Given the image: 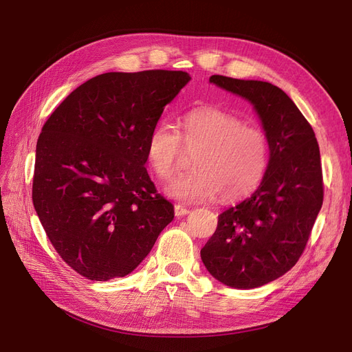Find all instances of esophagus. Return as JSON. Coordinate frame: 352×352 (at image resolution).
<instances>
[{
	"mask_svg": "<svg viewBox=\"0 0 352 352\" xmlns=\"http://www.w3.org/2000/svg\"><path fill=\"white\" fill-rule=\"evenodd\" d=\"M188 212H189V208L180 206V204L175 206V214H176V217H184V216L188 214Z\"/></svg>",
	"mask_w": 352,
	"mask_h": 352,
	"instance_id": "1",
	"label": "esophagus"
}]
</instances>
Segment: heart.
Listing matches in <instances>:
<instances>
[{
  "instance_id": "1",
  "label": "heart",
  "mask_w": 352,
  "mask_h": 352,
  "mask_svg": "<svg viewBox=\"0 0 352 352\" xmlns=\"http://www.w3.org/2000/svg\"><path fill=\"white\" fill-rule=\"evenodd\" d=\"M173 124H157L145 144L146 163L163 180L172 177L185 155L194 172L173 179L166 192L177 201L199 202L220 194L223 201L250 195L260 185L270 163L269 138L260 127L217 109H198Z\"/></svg>"
}]
</instances>
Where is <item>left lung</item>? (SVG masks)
I'll use <instances>...</instances> for the list:
<instances>
[{
  "mask_svg": "<svg viewBox=\"0 0 352 352\" xmlns=\"http://www.w3.org/2000/svg\"><path fill=\"white\" fill-rule=\"evenodd\" d=\"M210 82L248 100L270 142V163L258 189L221 212L201 250L212 278L251 289L289 272L305 250L323 204L320 150L311 124L280 88L220 74Z\"/></svg>",
  "mask_w": 352,
  "mask_h": 352,
  "instance_id": "obj_1",
  "label": "left lung"
}]
</instances>
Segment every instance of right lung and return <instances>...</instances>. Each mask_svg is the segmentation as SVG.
<instances>
[{"mask_svg":"<svg viewBox=\"0 0 352 352\" xmlns=\"http://www.w3.org/2000/svg\"><path fill=\"white\" fill-rule=\"evenodd\" d=\"M189 80L180 70L102 73L42 127L34 207L52 247L83 278L129 274L173 220L172 202L148 176L145 144Z\"/></svg>","mask_w":352,"mask_h":352,"instance_id":"obj_1","label":"right lung"}]
</instances>
